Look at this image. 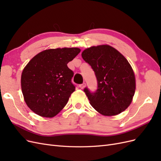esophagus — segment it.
Returning <instances> with one entry per match:
<instances>
[{
    "label": "esophagus",
    "instance_id": "34e87169",
    "mask_svg": "<svg viewBox=\"0 0 161 161\" xmlns=\"http://www.w3.org/2000/svg\"><path fill=\"white\" fill-rule=\"evenodd\" d=\"M79 86H80V88L81 89H85V87L86 86V84L84 82V83H82V84L80 85Z\"/></svg>",
    "mask_w": 161,
    "mask_h": 161
}]
</instances>
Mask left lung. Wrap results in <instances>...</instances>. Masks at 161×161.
Masks as SVG:
<instances>
[{"mask_svg": "<svg viewBox=\"0 0 161 161\" xmlns=\"http://www.w3.org/2000/svg\"><path fill=\"white\" fill-rule=\"evenodd\" d=\"M81 56L93 69L98 83L95 93L84 89L92 108L105 116L124 111L136 91L135 75L128 60L107 44L86 48Z\"/></svg>", "mask_w": 161, "mask_h": 161, "instance_id": "left-lung-1", "label": "left lung"}]
</instances>
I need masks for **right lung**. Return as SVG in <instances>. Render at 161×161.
I'll return each mask as SVG.
<instances>
[{"mask_svg":"<svg viewBox=\"0 0 161 161\" xmlns=\"http://www.w3.org/2000/svg\"><path fill=\"white\" fill-rule=\"evenodd\" d=\"M80 52L78 47L45 50L27 63L21 74V91L34 113L51 118L64 108L75 91L71 82L74 73L67 64Z\"/></svg>","mask_w":161,"mask_h":161,"instance_id":"add662e5","label":"right lung"}]
</instances>
